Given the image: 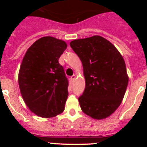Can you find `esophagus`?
Returning <instances> with one entry per match:
<instances>
[{"mask_svg":"<svg viewBox=\"0 0 147 147\" xmlns=\"http://www.w3.org/2000/svg\"><path fill=\"white\" fill-rule=\"evenodd\" d=\"M70 79H71V80L72 81V82H74V81L75 80V79H76V75H72V77H71Z\"/></svg>","mask_w":147,"mask_h":147,"instance_id":"obj_1","label":"esophagus"}]
</instances>
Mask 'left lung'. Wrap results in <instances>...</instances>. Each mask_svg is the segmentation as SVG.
Instances as JSON below:
<instances>
[{"label": "left lung", "instance_id": "left-lung-1", "mask_svg": "<svg viewBox=\"0 0 147 147\" xmlns=\"http://www.w3.org/2000/svg\"><path fill=\"white\" fill-rule=\"evenodd\" d=\"M70 46L82 63L85 89L79 97L82 112L103 119L121 105L129 77L124 58L115 46L100 35L74 40Z\"/></svg>", "mask_w": 147, "mask_h": 147}]
</instances>
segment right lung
<instances>
[{"mask_svg": "<svg viewBox=\"0 0 147 147\" xmlns=\"http://www.w3.org/2000/svg\"><path fill=\"white\" fill-rule=\"evenodd\" d=\"M67 47L62 40L45 36L26 51L18 73L20 93L30 110L43 118L64 111L68 81L58 60Z\"/></svg>", "mask_w": 147, "mask_h": 147, "instance_id": "right-lung-1", "label": "right lung"}]
</instances>
